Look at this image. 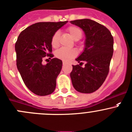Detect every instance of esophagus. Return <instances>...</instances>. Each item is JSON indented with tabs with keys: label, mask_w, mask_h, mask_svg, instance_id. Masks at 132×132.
I'll list each match as a JSON object with an SVG mask.
<instances>
[{
	"label": "esophagus",
	"mask_w": 132,
	"mask_h": 132,
	"mask_svg": "<svg viewBox=\"0 0 132 132\" xmlns=\"http://www.w3.org/2000/svg\"><path fill=\"white\" fill-rule=\"evenodd\" d=\"M66 63H67V62H65V61H63V62H62V64H63V65H65Z\"/></svg>",
	"instance_id": "obj_1"
}]
</instances>
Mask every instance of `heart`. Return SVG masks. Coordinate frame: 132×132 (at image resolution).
<instances>
[{
  "label": "heart",
  "mask_w": 132,
  "mask_h": 132,
  "mask_svg": "<svg viewBox=\"0 0 132 132\" xmlns=\"http://www.w3.org/2000/svg\"><path fill=\"white\" fill-rule=\"evenodd\" d=\"M68 31L69 32L71 37L75 40H78L82 37V33L79 27L72 26L68 28ZM59 37L60 33L56 31L52 36L51 39V44L54 48H58L59 46ZM77 55V52L75 49H68V48H61L55 52V56L57 58L62 60L64 61H68L71 59L74 58Z\"/></svg>",
  "instance_id": "1"
}]
</instances>
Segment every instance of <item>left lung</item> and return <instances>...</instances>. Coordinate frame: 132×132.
Returning a JSON list of instances; mask_svg holds the SVG:
<instances>
[{"mask_svg": "<svg viewBox=\"0 0 132 132\" xmlns=\"http://www.w3.org/2000/svg\"><path fill=\"white\" fill-rule=\"evenodd\" d=\"M81 28L85 34L84 48L76 59L79 64L72 65L71 82L77 92L90 93L101 86L109 72L113 53V38L104 26L88 19L70 21Z\"/></svg>", "mask_w": 132, "mask_h": 132, "instance_id": "left-lung-1", "label": "left lung"}]
</instances>
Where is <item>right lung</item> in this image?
<instances>
[{
	"label": "right lung",
	"mask_w": 132,
	"mask_h": 132,
	"mask_svg": "<svg viewBox=\"0 0 132 132\" xmlns=\"http://www.w3.org/2000/svg\"><path fill=\"white\" fill-rule=\"evenodd\" d=\"M68 21L37 22L22 31L15 43L16 67L27 88L35 94L45 96L54 92L56 79L62 66L61 60L52 59L46 65L42 62L52 54L51 39Z\"/></svg>",
	"instance_id": "1"
}]
</instances>
